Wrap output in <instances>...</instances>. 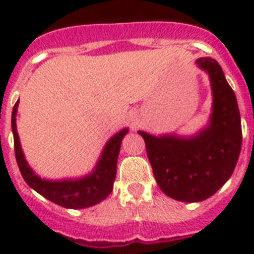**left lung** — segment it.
Masks as SVG:
<instances>
[{
  "mask_svg": "<svg viewBox=\"0 0 254 254\" xmlns=\"http://www.w3.org/2000/svg\"><path fill=\"white\" fill-rule=\"evenodd\" d=\"M196 64L211 81L213 101L208 125L189 137H157L138 130L159 189L167 196L187 203L208 199L228 181L243 141L236 95L220 64L212 58H199Z\"/></svg>",
  "mask_w": 254,
  "mask_h": 254,
  "instance_id": "1",
  "label": "left lung"
}]
</instances>
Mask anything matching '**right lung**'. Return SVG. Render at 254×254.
I'll list each match as a JSON object with an SVG mask.
<instances>
[{"instance_id":"1","label":"right lung","mask_w":254,"mask_h":254,"mask_svg":"<svg viewBox=\"0 0 254 254\" xmlns=\"http://www.w3.org/2000/svg\"><path fill=\"white\" fill-rule=\"evenodd\" d=\"M18 103L19 101L15 103L13 113H11V129H13L14 135L15 159L26 183L38 193H41L42 196H45L46 199L64 208H87V207L99 204L100 201L107 199L108 195L113 190L121 142L129 129L125 127L109 138V141L104 146L103 153L100 155L95 169L88 175L76 178V179H61V181L42 179L29 166V163L25 159V154L22 151L21 142H19V137L17 133V124H15Z\"/></svg>"}]
</instances>
